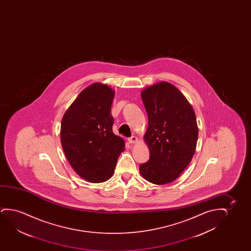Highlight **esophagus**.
Masks as SVG:
<instances>
[{"instance_id":"34e87169","label":"esophagus","mask_w":251,"mask_h":251,"mask_svg":"<svg viewBox=\"0 0 251 251\" xmlns=\"http://www.w3.org/2000/svg\"><path fill=\"white\" fill-rule=\"evenodd\" d=\"M138 141H139V139L136 136H132V137L128 138V142L130 144H136V143H138Z\"/></svg>"}]
</instances>
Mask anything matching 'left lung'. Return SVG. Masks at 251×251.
Returning a JSON list of instances; mask_svg holds the SVG:
<instances>
[{"instance_id": "obj_1", "label": "left lung", "mask_w": 251, "mask_h": 251, "mask_svg": "<svg viewBox=\"0 0 251 251\" xmlns=\"http://www.w3.org/2000/svg\"><path fill=\"white\" fill-rule=\"evenodd\" d=\"M148 116L145 143L150 159L140 165L148 182L164 185L179 177L192 159L198 125L191 103L172 83L160 81L141 91Z\"/></svg>"}]
</instances>
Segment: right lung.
Returning a JSON list of instances; mask_svg holds the SVG:
<instances>
[{
    "label": "right lung",
    "mask_w": 251,
    "mask_h": 251,
    "mask_svg": "<svg viewBox=\"0 0 251 251\" xmlns=\"http://www.w3.org/2000/svg\"><path fill=\"white\" fill-rule=\"evenodd\" d=\"M115 90L96 82L79 93L63 115L61 143L77 175L100 183L113 176L125 141L114 134L110 110Z\"/></svg>",
    "instance_id": "right-lung-1"
}]
</instances>
